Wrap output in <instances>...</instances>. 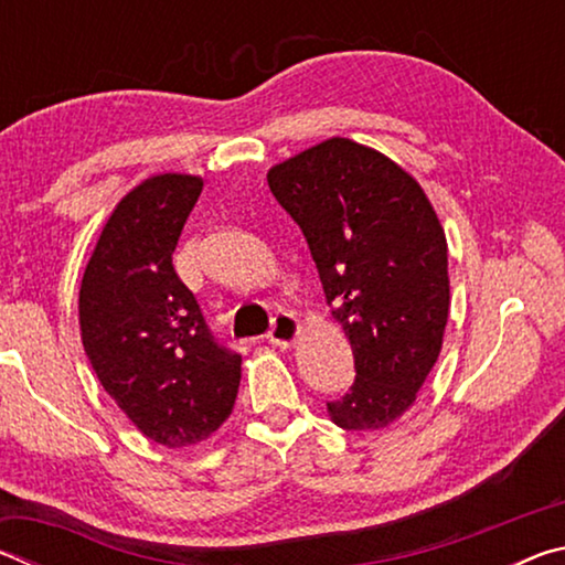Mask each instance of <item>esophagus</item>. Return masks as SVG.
I'll return each instance as SVG.
<instances>
[{
	"label": "esophagus",
	"mask_w": 565,
	"mask_h": 565,
	"mask_svg": "<svg viewBox=\"0 0 565 565\" xmlns=\"http://www.w3.org/2000/svg\"><path fill=\"white\" fill-rule=\"evenodd\" d=\"M299 337V321H296L291 313H276L274 321H271V329L266 333V339H269L274 347H291V343Z\"/></svg>",
	"instance_id": "obj_1"
}]
</instances>
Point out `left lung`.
I'll return each instance as SVG.
<instances>
[{"label": "left lung", "mask_w": 565, "mask_h": 565, "mask_svg": "<svg viewBox=\"0 0 565 565\" xmlns=\"http://www.w3.org/2000/svg\"><path fill=\"white\" fill-rule=\"evenodd\" d=\"M266 179L353 349V386L327 404L333 424H394L434 369L448 319V246L431 202L388 157L339 137Z\"/></svg>", "instance_id": "8db88e82"}]
</instances>
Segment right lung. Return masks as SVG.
Listing matches in <instances>:
<instances>
[{"instance_id": "right-lung-1", "label": "right lung", "mask_w": 565, "mask_h": 565, "mask_svg": "<svg viewBox=\"0 0 565 565\" xmlns=\"http://www.w3.org/2000/svg\"><path fill=\"white\" fill-rule=\"evenodd\" d=\"M204 181L159 174L121 199L84 269L82 343L97 379L154 444L191 446L232 414L242 356L218 341L171 264Z\"/></svg>"}]
</instances>
